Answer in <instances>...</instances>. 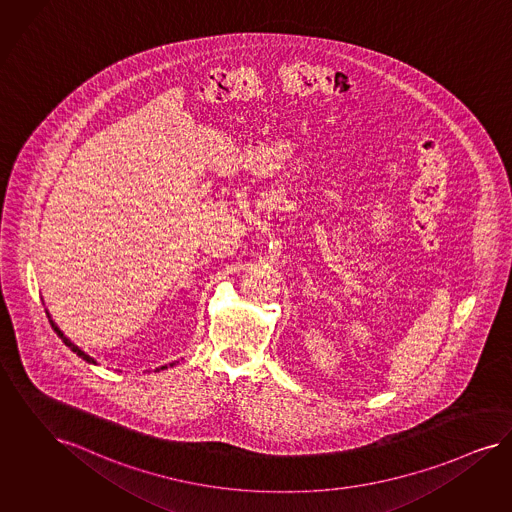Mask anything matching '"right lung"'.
<instances>
[{
    "label": "right lung",
    "mask_w": 512,
    "mask_h": 512,
    "mask_svg": "<svg viewBox=\"0 0 512 512\" xmlns=\"http://www.w3.org/2000/svg\"><path fill=\"white\" fill-rule=\"evenodd\" d=\"M45 313H47V317H49V322H51V326H53V330H55V332H57L58 338H60V340L64 341V345H66V347H70V349H72V351H74V353H76L77 357H81V359L85 360V362H89V364H96V360L93 359V357H89V355H87V353H85V351H81V349H79V347H77V345H76V343H74V341H70V340H68V338H66V336H64V332H62V330H60V328H58L57 322H55V321H53V319H51V315H49V311H47V309H45ZM169 366H174V362H171V364H169ZM165 368H167V364H165V366H161V368H155V372H159V370H165Z\"/></svg>",
    "instance_id": "add662e5"
}]
</instances>
